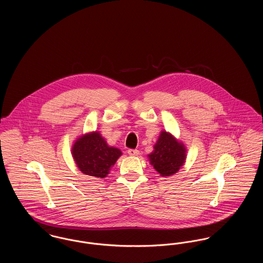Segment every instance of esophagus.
I'll list each match as a JSON object with an SVG mask.
<instances>
[{"mask_svg": "<svg viewBox=\"0 0 263 263\" xmlns=\"http://www.w3.org/2000/svg\"><path fill=\"white\" fill-rule=\"evenodd\" d=\"M128 155H129V156H133V157H135V156L140 155V152H139L138 150H133V149H130V150H128Z\"/></svg>", "mask_w": 263, "mask_h": 263, "instance_id": "esophagus-1", "label": "esophagus"}]
</instances>
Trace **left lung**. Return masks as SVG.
Here are the masks:
<instances>
[{
	"instance_id": "obj_1",
	"label": "left lung",
	"mask_w": 263,
	"mask_h": 263,
	"mask_svg": "<svg viewBox=\"0 0 263 263\" xmlns=\"http://www.w3.org/2000/svg\"><path fill=\"white\" fill-rule=\"evenodd\" d=\"M187 149L183 142L163 130L148 158L154 168L164 177L176 174L185 163Z\"/></svg>"
}]
</instances>
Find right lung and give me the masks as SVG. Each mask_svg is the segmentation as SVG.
<instances>
[{"instance_id":"right-lung-1","label":"right lung","mask_w":263,"mask_h":263,"mask_svg":"<svg viewBox=\"0 0 263 263\" xmlns=\"http://www.w3.org/2000/svg\"><path fill=\"white\" fill-rule=\"evenodd\" d=\"M72 157L84 175L104 178L114 163L122 156L118 148L108 146L99 131H91L76 138Z\"/></svg>"}]
</instances>
